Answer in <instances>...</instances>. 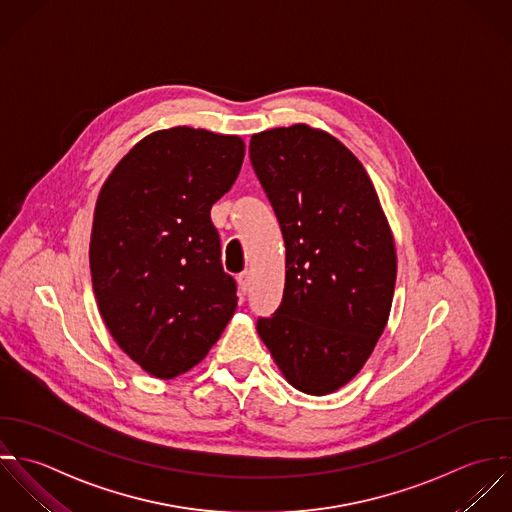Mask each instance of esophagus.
Segmentation results:
<instances>
[{"instance_id": "esophagus-1", "label": "esophagus", "mask_w": 512, "mask_h": 512, "mask_svg": "<svg viewBox=\"0 0 512 512\" xmlns=\"http://www.w3.org/2000/svg\"><path fill=\"white\" fill-rule=\"evenodd\" d=\"M237 281H239V287H241V291H243V293H247V291H249V285H251V273H249V271H243V273H239Z\"/></svg>"}]
</instances>
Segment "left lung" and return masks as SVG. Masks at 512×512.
Listing matches in <instances>:
<instances>
[{
    "label": "left lung",
    "mask_w": 512,
    "mask_h": 512,
    "mask_svg": "<svg viewBox=\"0 0 512 512\" xmlns=\"http://www.w3.org/2000/svg\"><path fill=\"white\" fill-rule=\"evenodd\" d=\"M251 164L285 239V291L257 332L291 386L348 384L382 336L396 287L394 235L360 160L308 124L251 136Z\"/></svg>",
    "instance_id": "1"
}]
</instances>
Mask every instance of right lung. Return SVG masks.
<instances>
[{"label":"right lung","instance_id":"add662e5","mask_svg":"<svg viewBox=\"0 0 512 512\" xmlns=\"http://www.w3.org/2000/svg\"><path fill=\"white\" fill-rule=\"evenodd\" d=\"M243 156L239 136L174 126L142 138L101 188L93 291L114 342L154 378L200 364L237 308L209 211Z\"/></svg>","mask_w":512,"mask_h":512}]
</instances>
